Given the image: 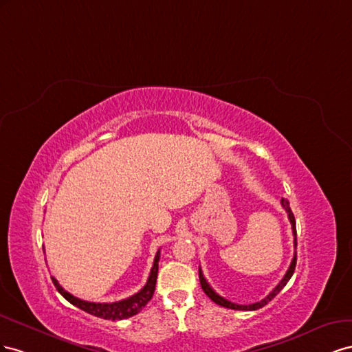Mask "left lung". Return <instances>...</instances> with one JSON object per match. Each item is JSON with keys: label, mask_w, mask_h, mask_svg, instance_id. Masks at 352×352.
<instances>
[{"label": "left lung", "mask_w": 352, "mask_h": 352, "mask_svg": "<svg viewBox=\"0 0 352 352\" xmlns=\"http://www.w3.org/2000/svg\"><path fill=\"white\" fill-rule=\"evenodd\" d=\"M282 206L285 208V210L287 212V218H289V221H290V224H292V233H294V243H295V246H296V223H295V217H294V212H292V209H290V205H289V202L286 199H282ZM295 267H296V252H295V255H294V258H292V263H290V265H289V270L286 271V274H285V277L280 280V283L271 290V292L264 298V299H261L259 302H255V304H249V305H239V304H234V302H230L228 299H226V298H223V296H219L215 290L209 286V283L206 282V278L204 277V274H202V270L199 268V278H200V286H202V289H204V292L214 300L215 304H218V305H221V307H226V308H230V309H240V311H255V309H259V308H263L264 305H267L271 299H273L274 296H277V294L280 292V290H282L286 285H287V282L290 280V277H292V274H294V271H295Z\"/></svg>", "instance_id": "obj_1"}]
</instances>
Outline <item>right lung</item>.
Here are the masks:
<instances>
[{
    "mask_svg": "<svg viewBox=\"0 0 352 352\" xmlns=\"http://www.w3.org/2000/svg\"><path fill=\"white\" fill-rule=\"evenodd\" d=\"M159 258H160V250H157L156 252L153 267H152V270H150V274H148L147 283L144 285V287L140 290V292H137L135 295L129 296L126 299H122V300H118V302H88V300L79 299L74 295H70L69 292H66V290L58 285V282L54 277H52V280H53V283H54L56 289L58 290L60 295H62L65 299H67L72 305L85 311V313L93 314L100 318H104V320H112V321L124 320V318L138 314L140 311L146 307L148 300L152 299V296L155 294V287H156Z\"/></svg>",
    "mask_w": 352,
    "mask_h": 352,
    "instance_id": "1",
    "label": "right lung"
}]
</instances>
